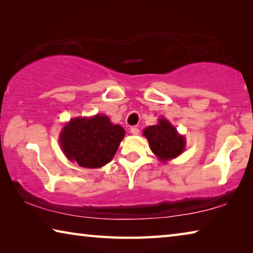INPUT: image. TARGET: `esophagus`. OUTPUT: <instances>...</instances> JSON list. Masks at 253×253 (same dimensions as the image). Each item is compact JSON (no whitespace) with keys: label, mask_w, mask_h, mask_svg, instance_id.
I'll return each instance as SVG.
<instances>
[{"label":"esophagus","mask_w":253,"mask_h":253,"mask_svg":"<svg viewBox=\"0 0 253 253\" xmlns=\"http://www.w3.org/2000/svg\"><path fill=\"white\" fill-rule=\"evenodd\" d=\"M130 132H131V134H133V135H138V134H139V132H140V130L138 129V127L133 126V127H131V129H130Z\"/></svg>","instance_id":"esophagus-1"}]
</instances>
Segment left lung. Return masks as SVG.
Here are the masks:
<instances>
[{
  "instance_id": "8db88e82",
  "label": "left lung",
  "mask_w": 253,
  "mask_h": 253,
  "mask_svg": "<svg viewBox=\"0 0 253 253\" xmlns=\"http://www.w3.org/2000/svg\"><path fill=\"white\" fill-rule=\"evenodd\" d=\"M142 133L149 141L151 151L162 163L181 156L187 145L184 135L166 118H159L157 124L147 126Z\"/></svg>"
}]
</instances>
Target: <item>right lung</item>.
<instances>
[{"instance_id": "1", "label": "right lung", "mask_w": 253, "mask_h": 253, "mask_svg": "<svg viewBox=\"0 0 253 253\" xmlns=\"http://www.w3.org/2000/svg\"><path fill=\"white\" fill-rule=\"evenodd\" d=\"M126 131L104 114L77 117L64 124L59 143L64 156L80 167L97 169L114 157Z\"/></svg>"}]
</instances>
